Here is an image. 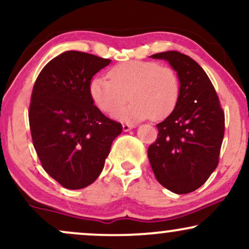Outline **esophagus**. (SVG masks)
Instances as JSON below:
<instances>
[{
  "label": "esophagus",
  "instance_id": "34e87169",
  "mask_svg": "<svg viewBox=\"0 0 249 249\" xmlns=\"http://www.w3.org/2000/svg\"><path fill=\"white\" fill-rule=\"evenodd\" d=\"M134 125L133 124H130V123H125V124H123V130L125 131V132H127V131H130L131 128H133Z\"/></svg>",
  "mask_w": 249,
  "mask_h": 249
}]
</instances>
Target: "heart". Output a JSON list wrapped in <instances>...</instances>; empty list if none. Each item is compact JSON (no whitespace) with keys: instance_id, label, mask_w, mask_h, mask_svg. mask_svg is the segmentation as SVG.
Segmentation results:
<instances>
[{"instance_id":"1","label":"heart","mask_w":249,"mask_h":249,"mask_svg":"<svg viewBox=\"0 0 249 249\" xmlns=\"http://www.w3.org/2000/svg\"><path fill=\"white\" fill-rule=\"evenodd\" d=\"M108 79L96 76L89 84V93L99 110L112 113L127 99L132 102L117 116L123 121H142L151 117L159 121L170 115L180 95L176 70L154 61L119 63L107 72Z\"/></svg>"}]
</instances>
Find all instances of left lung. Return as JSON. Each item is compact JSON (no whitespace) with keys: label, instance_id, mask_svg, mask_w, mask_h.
<instances>
[{"label":"left lung","instance_id":"left-lung-1","mask_svg":"<svg viewBox=\"0 0 249 249\" xmlns=\"http://www.w3.org/2000/svg\"><path fill=\"white\" fill-rule=\"evenodd\" d=\"M151 57L166 59L180 82L178 103L165 121L147 156L159 184L178 194L198 190L215 170L225 133V113L204 69L179 51Z\"/></svg>","mask_w":249,"mask_h":249}]
</instances>
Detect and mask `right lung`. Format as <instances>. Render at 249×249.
<instances>
[{"mask_svg":"<svg viewBox=\"0 0 249 249\" xmlns=\"http://www.w3.org/2000/svg\"><path fill=\"white\" fill-rule=\"evenodd\" d=\"M110 59L65 51L43 68L29 107L31 138L42 167L63 187L92 184L104 167L121 123L93 104L89 84Z\"/></svg>","mask_w":249,"mask_h":249,"instance_id":"right-lung-1","label":"right lung"}]
</instances>
